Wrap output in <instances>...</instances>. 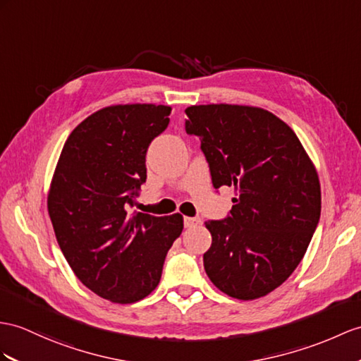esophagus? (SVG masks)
<instances>
[{
    "label": "esophagus",
    "instance_id": "34e87169",
    "mask_svg": "<svg viewBox=\"0 0 361 361\" xmlns=\"http://www.w3.org/2000/svg\"><path fill=\"white\" fill-rule=\"evenodd\" d=\"M199 224H200V219L199 217H183V225H185V228L196 226Z\"/></svg>",
    "mask_w": 361,
    "mask_h": 361
}]
</instances>
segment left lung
Here are the masks:
<instances>
[{"mask_svg": "<svg viewBox=\"0 0 361 361\" xmlns=\"http://www.w3.org/2000/svg\"><path fill=\"white\" fill-rule=\"evenodd\" d=\"M214 188L234 187L230 216L208 221L207 276L239 300L274 291L303 259L322 209L319 174L293 128L259 107L191 105Z\"/></svg>", "mask_w": 361, "mask_h": 361, "instance_id": "left-lung-1", "label": "left lung"}]
</instances>
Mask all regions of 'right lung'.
Wrapping results in <instances>:
<instances>
[{
    "label": "right lung",
    "instance_id": "obj_1",
    "mask_svg": "<svg viewBox=\"0 0 361 361\" xmlns=\"http://www.w3.org/2000/svg\"><path fill=\"white\" fill-rule=\"evenodd\" d=\"M171 107L110 105L85 118L61 152L47 208L61 251L81 282L113 303L142 300L159 285L183 230L176 213L130 214L147 179L145 154Z\"/></svg>",
    "mask_w": 361,
    "mask_h": 361
}]
</instances>
